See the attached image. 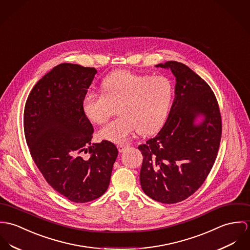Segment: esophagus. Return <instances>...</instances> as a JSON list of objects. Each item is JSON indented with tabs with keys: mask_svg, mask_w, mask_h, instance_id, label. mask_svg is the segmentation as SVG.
<instances>
[{
	"mask_svg": "<svg viewBox=\"0 0 250 250\" xmlns=\"http://www.w3.org/2000/svg\"><path fill=\"white\" fill-rule=\"evenodd\" d=\"M117 147H118V150H119L120 152H124L127 146H126L125 145H122V144H121V145H118Z\"/></svg>",
	"mask_w": 250,
	"mask_h": 250,
	"instance_id": "esophagus-1",
	"label": "esophagus"
}]
</instances>
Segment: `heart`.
I'll use <instances>...</instances> for the list:
<instances>
[{
	"label": "heart",
	"mask_w": 250,
	"mask_h": 250,
	"mask_svg": "<svg viewBox=\"0 0 250 250\" xmlns=\"http://www.w3.org/2000/svg\"><path fill=\"white\" fill-rule=\"evenodd\" d=\"M103 93L88 91L83 100L84 115L93 123H105L118 107L119 118L104 126L99 135L115 144L127 141L136 130L147 135L166 121L174 86L165 76L140 75L116 71L102 83Z\"/></svg>",
	"instance_id": "heart-1"
}]
</instances>
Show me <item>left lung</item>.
<instances>
[{
    "label": "left lung",
    "mask_w": 250,
    "mask_h": 250,
    "mask_svg": "<svg viewBox=\"0 0 250 250\" xmlns=\"http://www.w3.org/2000/svg\"><path fill=\"white\" fill-rule=\"evenodd\" d=\"M156 67L175 77V96L164 126L138 146L140 183L150 198L172 204L194 194L208 176L221 143L222 118L214 92L188 66L167 61ZM199 115L204 119L196 124Z\"/></svg>",
    "instance_id": "1"
}]
</instances>
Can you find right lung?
I'll return each mask as SVG.
<instances>
[{
	"label": "right lung",
	"mask_w": 250,
	"mask_h": 250,
	"mask_svg": "<svg viewBox=\"0 0 250 250\" xmlns=\"http://www.w3.org/2000/svg\"><path fill=\"white\" fill-rule=\"evenodd\" d=\"M97 70L78 64L56 66L34 85L24 111L31 157L57 193L77 203L94 200L109 186L118 156L109 141L91 145L94 128L83 100ZM83 153H89L83 158Z\"/></svg>",
	"instance_id": "right-lung-1"
}]
</instances>
